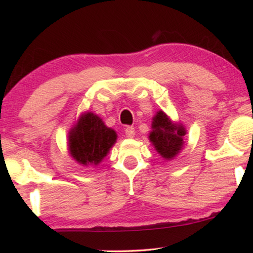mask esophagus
<instances>
[{
  "label": "esophagus",
  "instance_id": "obj_1",
  "mask_svg": "<svg viewBox=\"0 0 253 253\" xmlns=\"http://www.w3.org/2000/svg\"><path fill=\"white\" fill-rule=\"evenodd\" d=\"M125 134H126V137H128V138H132V137L135 136L134 127H131V126L126 127L125 128Z\"/></svg>",
  "mask_w": 253,
  "mask_h": 253
}]
</instances>
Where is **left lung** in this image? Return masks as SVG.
I'll return each mask as SVG.
<instances>
[{
    "instance_id": "left-lung-1",
    "label": "left lung",
    "mask_w": 253,
    "mask_h": 253,
    "mask_svg": "<svg viewBox=\"0 0 253 253\" xmlns=\"http://www.w3.org/2000/svg\"><path fill=\"white\" fill-rule=\"evenodd\" d=\"M152 126L153 131L149 135V139L156 151L164 158H173L183 146L185 129L181 125H173L163 111H158L153 118Z\"/></svg>"
}]
</instances>
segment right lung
I'll use <instances>...</instances> for the list:
<instances>
[{
  "mask_svg": "<svg viewBox=\"0 0 253 253\" xmlns=\"http://www.w3.org/2000/svg\"><path fill=\"white\" fill-rule=\"evenodd\" d=\"M116 131L105 126L101 119L87 113L70 131L69 151L81 164H98L116 142Z\"/></svg>",
  "mask_w": 253,
  "mask_h": 253,
  "instance_id": "right-lung-1",
  "label": "right lung"
}]
</instances>
